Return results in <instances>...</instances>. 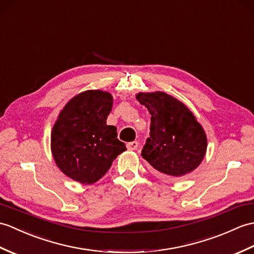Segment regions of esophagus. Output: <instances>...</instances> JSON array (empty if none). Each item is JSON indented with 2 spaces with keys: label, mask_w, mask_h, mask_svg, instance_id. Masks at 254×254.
Wrapping results in <instances>:
<instances>
[{
  "label": "esophagus",
  "mask_w": 254,
  "mask_h": 254,
  "mask_svg": "<svg viewBox=\"0 0 254 254\" xmlns=\"http://www.w3.org/2000/svg\"><path fill=\"white\" fill-rule=\"evenodd\" d=\"M127 147L128 150H135L138 147V141H131V143H127Z\"/></svg>",
  "instance_id": "obj_1"
}]
</instances>
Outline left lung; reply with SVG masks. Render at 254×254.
<instances>
[{
    "label": "left lung",
    "mask_w": 254,
    "mask_h": 254,
    "mask_svg": "<svg viewBox=\"0 0 254 254\" xmlns=\"http://www.w3.org/2000/svg\"><path fill=\"white\" fill-rule=\"evenodd\" d=\"M136 99L151 115L141 157L167 179L192 172L207 151V136L191 111L163 92L138 93Z\"/></svg>",
    "instance_id": "1"
}]
</instances>
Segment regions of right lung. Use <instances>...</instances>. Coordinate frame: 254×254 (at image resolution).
I'll return each mask as SVG.
<instances>
[{
    "label": "right lung",
    "mask_w": 254,
    "mask_h": 254,
    "mask_svg": "<svg viewBox=\"0 0 254 254\" xmlns=\"http://www.w3.org/2000/svg\"><path fill=\"white\" fill-rule=\"evenodd\" d=\"M113 104L108 92H82L69 100L53 127L51 148L57 167L81 184L102 179L127 149L117 138V127L106 123Z\"/></svg>",
    "instance_id": "1"
}]
</instances>
